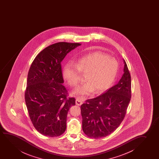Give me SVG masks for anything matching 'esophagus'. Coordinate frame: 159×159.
<instances>
[{"label":"esophagus","instance_id":"obj_1","mask_svg":"<svg viewBox=\"0 0 159 159\" xmlns=\"http://www.w3.org/2000/svg\"><path fill=\"white\" fill-rule=\"evenodd\" d=\"M75 102H76V104L77 105H78V106H80L81 105L83 104V102L79 98H77L76 99Z\"/></svg>","mask_w":159,"mask_h":159}]
</instances>
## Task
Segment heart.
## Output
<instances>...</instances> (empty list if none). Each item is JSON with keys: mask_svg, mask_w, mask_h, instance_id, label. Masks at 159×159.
Returning <instances> with one entry per match:
<instances>
[{"mask_svg": "<svg viewBox=\"0 0 159 159\" xmlns=\"http://www.w3.org/2000/svg\"><path fill=\"white\" fill-rule=\"evenodd\" d=\"M118 63L113 57L101 52H96L79 59L76 63L69 62L64 66L62 76L68 85L75 87L78 85L80 73L86 75L87 82L79 86L73 93L83 97L96 89L101 92L108 89L115 80Z\"/></svg>", "mask_w": 159, "mask_h": 159, "instance_id": "heart-1", "label": "heart"}]
</instances>
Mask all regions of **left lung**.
I'll return each mask as SVG.
<instances>
[{
	"label": "left lung",
	"instance_id": "obj_1",
	"mask_svg": "<svg viewBox=\"0 0 159 159\" xmlns=\"http://www.w3.org/2000/svg\"><path fill=\"white\" fill-rule=\"evenodd\" d=\"M124 74L117 84L81 105L83 130L89 138L106 137L124 120L131 96V76L124 60Z\"/></svg>",
	"mask_w": 159,
	"mask_h": 159
}]
</instances>
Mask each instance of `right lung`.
I'll return each mask as SVG.
<instances>
[{
  "label": "right lung",
  "instance_id": "1",
  "mask_svg": "<svg viewBox=\"0 0 159 159\" xmlns=\"http://www.w3.org/2000/svg\"><path fill=\"white\" fill-rule=\"evenodd\" d=\"M79 43L61 42L48 46L34 60L27 78L25 100L33 125L40 134L57 137L66 129L67 113L75 105L62 85L61 61Z\"/></svg>",
  "mask_w": 159,
  "mask_h": 159
}]
</instances>
